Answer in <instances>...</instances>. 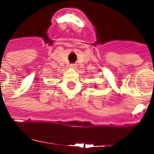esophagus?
Segmentation results:
<instances>
[{
  "label": "esophagus",
  "mask_w": 154,
  "mask_h": 154,
  "mask_svg": "<svg viewBox=\"0 0 154 154\" xmlns=\"http://www.w3.org/2000/svg\"><path fill=\"white\" fill-rule=\"evenodd\" d=\"M70 67L71 68H73V69H75V68H77V65H76V64H71Z\"/></svg>",
  "instance_id": "34e87169"
}]
</instances>
